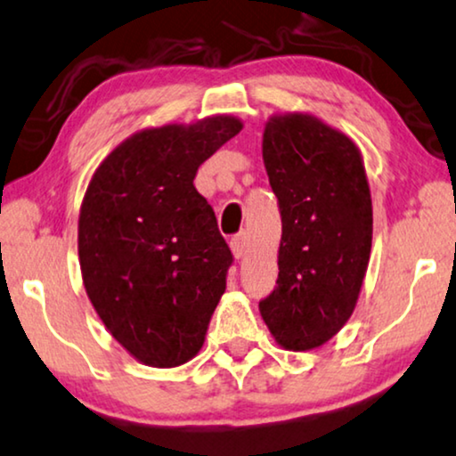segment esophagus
Listing matches in <instances>:
<instances>
[{
  "label": "esophagus",
  "mask_w": 456,
  "mask_h": 456,
  "mask_svg": "<svg viewBox=\"0 0 456 456\" xmlns=\"http://www.w3.org/2000/svg\"><path fill=\"white\" fill-rule=\"evenodd\" d=\"M248 249H249V240H248L246 231H241V233L231 237V252H233L237 260L243 258V256L248 254Z\"/></svg>",
  "instance_id": "obj_1"
}]
</instances>
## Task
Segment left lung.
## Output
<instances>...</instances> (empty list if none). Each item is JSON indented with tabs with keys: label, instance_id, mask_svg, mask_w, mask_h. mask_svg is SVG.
Segmentation results:
<instances>
[{
	"label": "left lung",
	"instance_id": "1",
	"mask_svg": "<svg viewBox=\"0 0 456 456\" xmlns=\"http://www.w3.org/2000/svg\"><path fill=\"white\" fill-rule=\"evenodd\" d=\"M283 235L279 279L260 301L283 349L330 341L355 310L371 249V196L362 151L310 113L273 115L262 136Z\"/></svg>",
	"mask_w": 456,
	"mask_h": 456
}]
</instances>
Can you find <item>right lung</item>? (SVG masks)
<instances>
[{"label":"right lung","instance_id":"obj_1","mask_svg":"<svg viewBox=\"0 0 456 456\" xmlns=\"http://www.w3.org/2000/svg\"><path fill=\"white\" fill-rule=\"evenodd\" d=\"M233 115L132 134L88 183L78 219L85 289L140 363L177 368L202 349L233 262L194 177L241 132Z\"/></svg>","mask_w":456,"mask_h":456}]
</instances>
